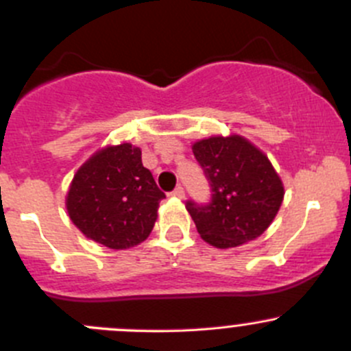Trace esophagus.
<instances>
[{
	"instance_id": "34e87169",
	"label": "esophagus",
	"mask_w": 351,
	"mask_h": 351,
	"mask_svg": "<svg viewBox=\"0 0 351 351\" xmlns=\"http://www.w3.org/2000/svg\"><path fill=\"white\" fill-rule=\"evenodd\" d=\"M171 197H175V198L185 197V190H183V186H176V189L171 192Z\"/></svg>"
}]
</instances>
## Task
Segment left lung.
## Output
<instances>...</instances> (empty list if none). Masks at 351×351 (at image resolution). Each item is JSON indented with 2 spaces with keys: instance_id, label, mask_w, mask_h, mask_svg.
<instances>
[{
  "instance_id": "1",
  "label": "left lung",
  "mask_w": 351,
  "mask_h": 351,
  "mask_svg": "<svg viewBox=\"0 0 351 351\" xmlns=\"http://www.w3.org/2000/svg\"><path fill=\"white\" fill-rule=\"evenodd\" d=\"M192 151L212 189L207 205L186 202L200 238L228 250L263 234L285 195L268 156L236 134L197 141Z\"/></svg>"
}]
</instances>
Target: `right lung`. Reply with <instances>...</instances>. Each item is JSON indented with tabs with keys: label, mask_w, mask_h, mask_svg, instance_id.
Listing matches in <instances>:
<instances>
[{
	"label": "right lung",
	"mask_w": 351,
	"mask_h": 351,
	"mask_svg": "<svg viewBox=\"0 0 351 351\" xmlns=\"http://www.w3.org/2000/svg\"><path fill=\"white\" fill-rule=\"evenodd\" d=\"M165 193L129 143L97 151L74 175L66 197L73 224L91 241L127 250L147 239Z\"/></svg>",
	"instance_id": "right-lung-1"
}]
</instances>
